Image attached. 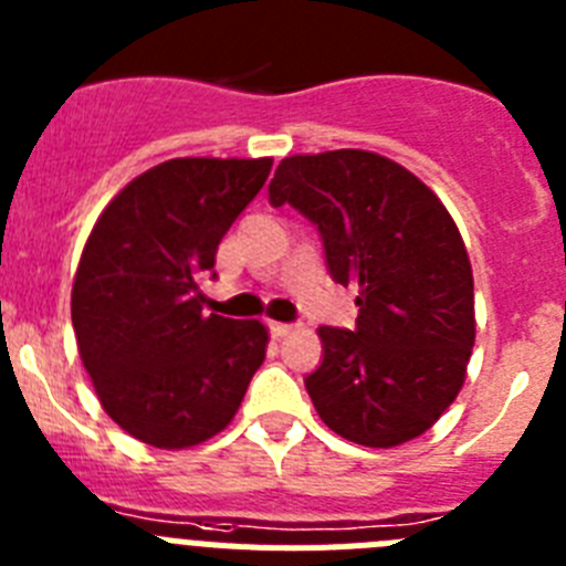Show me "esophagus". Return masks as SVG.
Here are the masks:
<instances>
[{
    "mask_svg": "<svg viewBox=\"0 0 566 566\" xmlns=\"http://www.w3.org/2000/svg\"><path fill=\"white\" fill-rule=\"evenodd\" d=\"M293 324H282V321H271V335L273 338H284V335L293 333Z\"/></svg>",
    "mask_w": 566,
    "mask_h": 566,
    "instance_id": "1",
    "label": "esophagus"
}]
</instances>
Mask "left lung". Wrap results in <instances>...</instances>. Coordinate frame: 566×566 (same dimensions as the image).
Wrapping results in <instances>:
<instances>
[{"label":"left lung","mask_w":566,"mask_h":566,"mask_svg":"<svg viewBox=\"0 0 566 566\" xmlns=\"http://www.w3.org/2000/svg\"><path fill=\"white\" fill-rule=\"evenodd\" d=\"M268 197L318 228L333 282L358 290L355 329L321 327L324 360L304 378L321 420L369 448L429 431L465 384L476 335L451 213L411 171L364 149L284 157Z\"/></svg>","instance_id":"obj_1"}]
</instances>
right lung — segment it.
<instances>
[{"instance_id":"add662e5","label":"right lung","mask_w":566,"mask_h":566,"mask_svg":"<svg viewBox=\"0 0 566 566\" xmlns=\"http://www.w3.org/2000/svg\"><path fill=\"white\" fill-rule=\"evenodd\" d=\"M271 157H177L129 182L95 222L73 282V327L106 415L155 448L200 446L262 366V321L206 313L200 282L259 195Z\"/></svg>"}]
</instances>
